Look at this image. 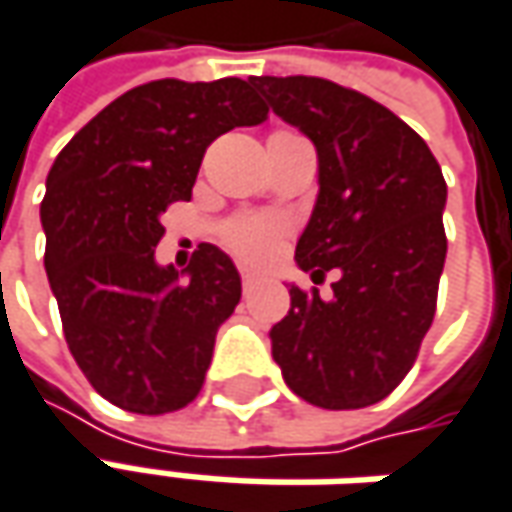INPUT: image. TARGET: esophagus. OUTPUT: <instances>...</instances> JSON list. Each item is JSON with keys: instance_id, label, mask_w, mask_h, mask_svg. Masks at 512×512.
I'll return each mask as SVG.
<instances>
[{"instance_id": "1", "label": "esophagus", "mask_w": 512, "mask_h": 512, "mask_svg": "<svg viewBox=\"0 0 512 512\" xmlns=\"http://www.w3.org/2000/svg\"><path fill=\"white\" fill-rule=\"evenodd\" d=\"M240 283H243V291H252L257 286V274L240 272Z\"/></svg>"}]
</instances>
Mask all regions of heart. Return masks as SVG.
<instances>
[{
    "label": "heart",
    "mask_w": 512,
    "mask_h": 512,
    "mask_svg": "<svg viewBox=\"0 0 512 512\" xmlns=\"http://www.w3.org/2000/svg\"><path fill=\"white\" fill-rule=\"evenodd\" d=\"M223 240L229 243V249H235L243 260H269L277 249L280 240V223L272 218H238L226 226Z\"/></svg>",
    "instance_id": "b5f03b06"
}]
</instances>
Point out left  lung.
<instances>
[{"instance_id":"8db88e82","label":"left lung","mask_w":512,"mask_h":512,"mask_svg":"<svg viewBox=\"0 0 512 512\" xmlns=\"http://www.w3.org/2000/svg\"><path fill=\"white\" fill-rule=\"evenodd\" d=\"M274 113L317 150V201L294 260L334 297L291 286L272 357L297 397L328 411L385 399L411 371L448 255V186L419 135L357 90L314 76H255Z\"/></svg>"}]
</instances>
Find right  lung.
Instances as JSON below:
<instances>
[{
	"label": "right lung",
	"instance_id": "right-lung-1",
	"mask_svg": "<svg viewBox=\"0 0 512 512\" xmlns=\"http://www.w3.org/2000/svg\"><path fill=\"white\" fill-rule=\"evenodd\" d=\"M266 118L252 81L158 79L107 104L50 167L45 269L64 340L90 385L124 411L169 414L201 391L215 334L240 303V274L212 243L181 272L161 266V215L192 198L218 135Z\"/></svg>",
	"mask_w": 512,
	"mask_h": 512
}]
</instances>
